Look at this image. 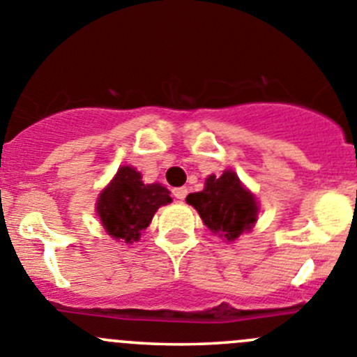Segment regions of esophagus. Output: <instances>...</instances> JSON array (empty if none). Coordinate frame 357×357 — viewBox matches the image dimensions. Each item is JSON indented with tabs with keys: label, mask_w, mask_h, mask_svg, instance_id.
Wrapping results in <instances>:
<instances>
[{
	"label": "esophagus",
	"mask_w": 357,
	"mask_h": 357,
	"mask_svg": "<svg viewBox=\"0 0 357 357\" xmlns=\"http://www.w3.org/2000/svg\"><path fill=\"white\" fill-rule=\"evenodd\" d=\"M186 193H188V190H186L185 186H181V188H174V190H172V195H174L178 200L185 199Z\"/></svg>",
	"instance_id": "obj_1"
}]
</instances>
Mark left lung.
<instances>
[{
    "label": "left lung",
    "mask_w": 357,
    "mask_h": 357,
    "mask_svg": "<svg viewBox=\"0 0 357 357\" xmlns=\"http://www.w3.org/2000/svg\"><path fill=\"white\" fill-rule=\"evenodd\" d=\"M186 202L199 211L204 225L214 235L228 242L238 238L257 221V200L229 169L219 178L208 176L204 190L190 193Z\"/></svg>",
    "instance_id": "obj_1"
}]
</instances>
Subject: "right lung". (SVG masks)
<instances>
[{
  "mask_svg": "<svg viewBox=\"0 0 357 357\" xmlns=\"http://www.w3.org/2000/svg\"><path fill=\"white\" fill-rule=\"evenodd\" d=\"M169 193L160 183L145 185L135 167L122 165L109 186L100 193L96 212L112 238L126 243L138 242L157 208L172 200Z\"/></svg>",
  "mask_w": 357,
  "mask_h": 357,
  "instance_id": "right-lung-1",
  "label": "right lung"
}]
</instances>
